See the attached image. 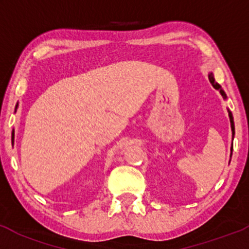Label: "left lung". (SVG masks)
I'll list each match as a JSON object with an SVG mask.
<instances>
[{
    "mask_svg": "<svg viewBox=\"0 0 249 249\" xmlns=\"http://www.w3.org/2000/svg\"><path fill=\"white\" fill-rule=\"evenodd\" d=\"M208 79H210L211 84L213 85V88H214V89H217V90H219V92H220V94H222V96L224 97V99H227V95H225L224 90L222 89V87H220V85L218 84V83H215L214 77H213L212 72H211V73L208 74ZM229 118H230V124H231V131H232V135H233V134H235V125H233V118H232V114H231V112H230V110H229ZM231 150H232V148H231Z\"/></svg>",
    "mask_w": 249,
    "mask_h": 249,
    "instance_id": "1",
    "label": "left lung"
}]
</instances>
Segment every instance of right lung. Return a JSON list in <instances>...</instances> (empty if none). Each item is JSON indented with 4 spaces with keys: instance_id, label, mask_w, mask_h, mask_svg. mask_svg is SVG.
<instances>
[{
    "instance_id": "add662e5",
    "label": "right lung",
    "mask_w": 249,
    "mask_h": 249,
    "mask_svg": "<svg viewBox=\"0 0 249 249\" xmlns=\"http://www.w3.org/2000/svg\"><path fill=\"white\" fill-rule=\"evenodd\" d=\"M17 108H18V104L16 106V110H17ZM13 141H14V130H13V132H12V142H13Z\"/></svg>"
}]
</instances>
